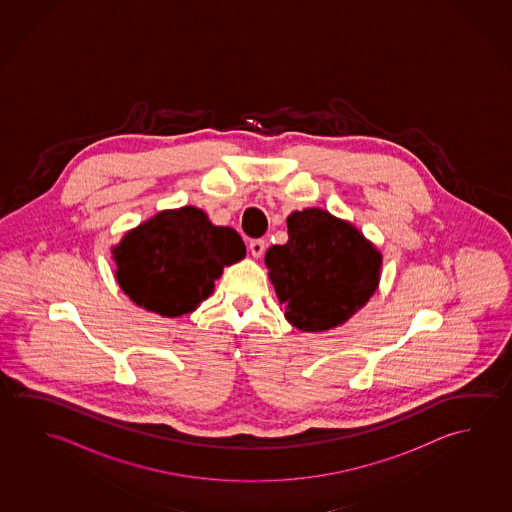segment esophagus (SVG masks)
Returning a JSON list of instances; mask_svg holds the SVG:
<instances>
[{
    "instance_id": "esophagus-1",
    "label": "esophagus",
    "mask_w": 512,
    "mask_h": 512,
    "mask_svg": "<svg viewBox=\"0 0 512 512\" xmlns=\"http://www.w3.org/2000/svg\"><path fill=\"white\" fill-rule=\"evenodd\" d=\"M265 240H252L251 244H249V251H251L252 256L254 258H261L263 256V252H265Z\"/></svg>"
}]
</instances>
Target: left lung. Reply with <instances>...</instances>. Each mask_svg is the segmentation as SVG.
Segmentation results:
<instances>
[{
	"mask_svg": "<svg viewBox=\"0 0 512 512\" xmlns=\"http://www.w3.org/2000/svg\"><path fill=\"white\" fill-rule=\"evenodd\" d=\"M288 242L265 254L286 320L306 333L345 324L374 295L381 252L352 224L320 208L293 211Z\"/></svg>",
	"mask_w": 512,
	"mask_h": 512,
	"instance_id": "1",
	"label": "left lung"
}]
</instances>
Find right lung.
Listing matches in <instances>:
<instances>
[{
	"label": "right lung",
	"instance_id": "add662e5",
	"mask_svg": "<svg viewBox=\"0 0 512 512\" xmlns=\"http://www.w3.org/2000/svg\"><path fill=\"white\" fill-rule=\"evenodd\" d=\"M114 254L115 279L140 308L162 317L192 313L222 270L245 256L235 229L213 226L194 206L156 213L128 231Z\"/></svg>",
	"mask_w": 512,
	"mask_h": 512
}]
</instances>
